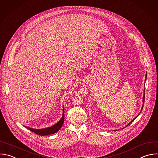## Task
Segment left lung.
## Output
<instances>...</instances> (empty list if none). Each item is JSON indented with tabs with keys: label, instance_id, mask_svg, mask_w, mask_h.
<instances>
[{
	"label": "left lung",
	"instance_id": "left-lung-1",
	"mask_svg": "<svg viewBox=\"0 0 158 158\" xmlns=\"http://www.w3.org/2000/svg\"><path fill=\"white\" fill-rule=\"evenodd\" d=\"M146 77H147V74H146V77H146V79H145V81H146ZM144 95H143V104H144ZM143 104L142 107H141V111H140V112H139V113H141V110H143ZM139 115V114H138V115H137V116H136L134 119H133V120H131V122H130V123H128L126 127H127V126H128V125H130L132 122H133V121H134V120H135V119L138 117V115ZM122 129H123V128H122ZM115 131H117V130H115Z\"/></svg>",
	"mask_w": 158,
	"mask_h": 158
}]
</instances>
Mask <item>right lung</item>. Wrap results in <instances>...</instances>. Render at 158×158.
<instances>
[{
    "label": "right lung",
    "instance_id": "obj_1",
    "mask_svg": "<svg viewBox=\"0 0 158 158\" xmlns=\"http://www.w3.org/2000/svg\"><path fill=\"white\" fill-rule=\"evenodd\" d=\"M64 121V107H63V115L60 121H58L56 123L54 124L53 125H52L49 127H46L44 128H41V129H35L33 128H30L28 127L24 126L25 128L27 129L30 130V131L35 133L37 135H41V136H45V135H49L51 134H54L56 132H58L60 128L62 127L63 123Z\"/></svg>",
    "mask_w": 158,
    "mask_h": 158
}]
</instances>
